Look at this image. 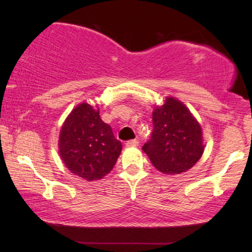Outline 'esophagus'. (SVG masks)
I'll return each mask as SVG.
<instances>
[{
  "mask_svg": "<svg viewBox=\"0 0 252 252\" xmlns=\"http://www.w3.org/2000/svg\"><path fill=\"white\" fill-rule=\"evenodd\" d=\"M126 146L127 147H136V146H139V141H137L136 139L129 140L126 142Z\"/></svg>",
  "mask_w": 252,
  "mask_h": 252,
  "instance_id": "obj_1",
  "label": "esophagus"
}]
</instances>
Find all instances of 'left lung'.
Wrapping results in <instances>:
<instances>
[{"instance_id": "obj_1", "label": "left lung", "mask_w": 252, "mask_h": 252, "mask_svg": "<svg viewBox=\"0 0 252 252\" xmlns=\"http://www.w3.org/2000/svg\"><path fill=\"white\" fill-rule=\"evenodd\" d=\"M154 129L142 150L158 171L179 174L188 171L204 151L202 128L184 103L166 97L153 112Z\"/></svg>"}]
</instances>
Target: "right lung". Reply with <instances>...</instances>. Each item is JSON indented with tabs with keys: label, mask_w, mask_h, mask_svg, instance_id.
<instances>
[{
	"label": "right lung",
	"mask_w": 252,
	"mask_h": 252,
	"mask_svg": "<svg viewBox=\"0 0 252 252\" xmlns=\"http://www.w3.org/2000/svg\"><path fill=\"white\" fill-rule=\"evenodd\" d=\"M60 155L72 173L87 181L99 180L115 166L122 143L99 111L88 103L72 110L62 126Z\"/></svg>",
	"instance_id": "obj_1"
}]
</instances>
